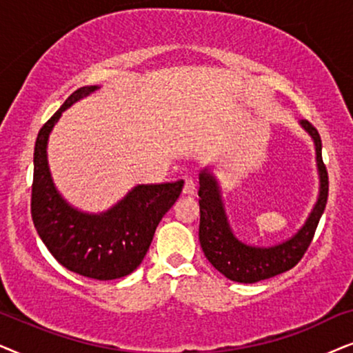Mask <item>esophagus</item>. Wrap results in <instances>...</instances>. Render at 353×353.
<instances>
[{
    "label": "esophagus",
    "mask_w": 353,
    "mask_h": 353,
    "mask_svg": "<svg viewBox=\"0 0 353 353\" xmlns=\"http://www.w3.org/2000/svg\"><path fill=\"white\" fill-rule=\"evenodd\" d=\"M195 190H196L195 181L192 179V177H187L185 182H184V189H182V194H184V195H194Z\"/></svg>",
    "instance_id": "obj_1"
}]
</instances>
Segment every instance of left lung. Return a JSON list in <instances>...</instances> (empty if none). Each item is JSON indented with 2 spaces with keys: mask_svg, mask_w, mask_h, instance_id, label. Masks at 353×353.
Here are the masks:
<instances>
[{
  "mask_svg": "<svg viewBox=\"0 0 353 353\" xmlns=\"http://www.w3.org/2000/svg\"><path fill=\"white\" fill-rule=\"evenodd\" d=\"M302 128L313 139L316 148V164L319 172V196L316 205L302 229L288 241L274 247H252L234 236L225 216L219 185L208 169L200 172V245L206 260L225 278L242 284H253L270 279L297 265L308 250L327 201V171L321 157V137L307 119L300 121Z\"/></svg>",
  "mask_w": 353,
  "mask_h": 353,
  "instance_id": "obj_1",
  "label": "left lung"
}]
</instances>
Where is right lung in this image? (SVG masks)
Segmentation results:
<instances>
[{
	"mask_svg": "<svg viewBox=\"0 0 353 353\" xmlns=\"http://www.w3.org/2000/svg\"><path fill=\"white\" fill-rule=\"evenodd\" d=\"M81 87L40 129L34 152L32 219L43 243L65 270L85 278L111 281L137 270L147 255L159 221L179 199L184 181L134 187L119 203L100 214L70 206L51 179L46 145L61 112L97 90Z\"/></svg>",
	"mask_w": 353,
	"mask_h": 353,
	"instance_id": "obj_1",
	"label": "right lung"
}]
</instances>
